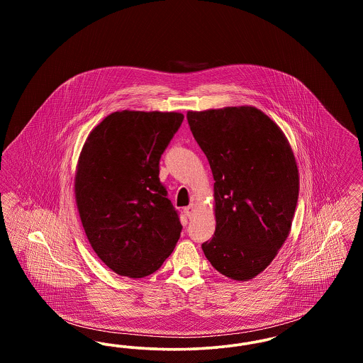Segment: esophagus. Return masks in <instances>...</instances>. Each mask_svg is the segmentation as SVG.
<instances>
[{"label":"esophagus","instance_id":"34e87169","mask_svg":"<svg viewBox=\"0 0 363 363\" xmlns=\"http://www.w3.org/2000/svg\"><path fill=\"white\" fill-rule=\"evenodd\" d=\"M185 213H186V216L188 218H193V215L196 213V207H194V204H190L189 207L185 208Z\"/></svg>","mask_w":363,"mask_h":363}]
</instances>
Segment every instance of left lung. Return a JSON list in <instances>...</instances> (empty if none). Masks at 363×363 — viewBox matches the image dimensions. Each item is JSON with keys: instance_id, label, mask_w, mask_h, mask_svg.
I'll use <instances>...</instances> for the list:
<instances>
[{"instance_id": "8db88e82", "label": "left lung", "mask_w": 363, "mask_h": 363, "mask_svg": "<svg viewBox=\"0 0 363 363\" xmlns=\"http://www.w3.org/2000/svg\"><path fill=\"white\" fill-rule=\"evenodd\" d=\"M213 175L215 235L203 243L212 267L237 281L261 274L287 240L299 173L283 130L253 106L188 111Z\"/></svg>"}]
</instances>
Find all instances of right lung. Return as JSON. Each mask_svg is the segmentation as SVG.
Wrapping results in <instances>:
<instances>
[{"label":"right lung","mask_w":363,"mask_h":363,"mask_svg":"<svg viewBox=\"0 0 363 363\" xmlns=\"http://www.w3.org/2000/svg\"><path fill=\"white\" fill-rule=\"evenodd\" d=\"M182 121L175 111H116L82 148L79 215L96 256L121 277L154 274L179 240L182 225L159 181V160Z\"/></svg>","instance_id":"obj_1"}]
</instances>
